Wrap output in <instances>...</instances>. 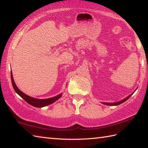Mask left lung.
Masks as SVG:
<instances>
[{"mask_svg":"<svg viewBox=\"0 0 148 148\" xmlns=\"http://www.w3.org/2000/svg\"><path fill=\"white\" fill-rule=\"evenodd\" d=\"M133 93H132V94H130V95H128V97H127L126 98L124 99H123V100H120V101H119V102H113V103L103 102V104H105V105H108V106H118V105H119V104H120V103H122L123 102H125V101H126L127 100H128V99H129L130 97L132 96V95Z\"/></svg>","mask_w":148,"mask_h":148,"instance_id":"left-lung-1","label":"left lung"}]
</instances>
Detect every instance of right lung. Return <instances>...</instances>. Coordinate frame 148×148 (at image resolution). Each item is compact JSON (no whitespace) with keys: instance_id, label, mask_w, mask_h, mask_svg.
I'll return each instance as SVG.
<instances>
[{"instance_id":"right-lung-1","label":"right lung","mask_w":148,"mask_h":148,"mask_svg":"<svg viewBox=\"0 0 148 148\" xmlns=\"http://www.w3.org/2000/svg\"><path fill=\"white\" fill-rule=\"evenodd\" d=\"M11 82H12V86H13V88L15 92H16V93H18L22 99L25 100L28 103H29V104H30L32 106L36 107V108H42V107L51 104V103L55 102L62 97V93H60V95H58L57 96L51 97V98L46 99H38L33 98V97H29V95L25 94L23 92H22L21 91H20L18 88V87L16 86V84L14 81L12 72H11Z\"/></svg>"}]
</instances>
